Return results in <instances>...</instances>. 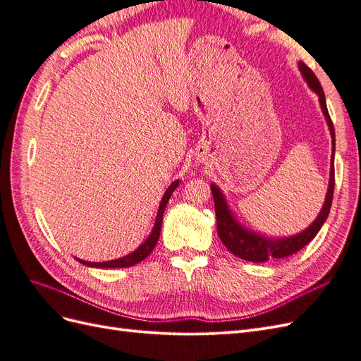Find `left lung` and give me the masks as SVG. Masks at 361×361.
I'll list each match as a JSON object with an SVG mask.
<instances>
[{"label": "left lung", "instance_id": "left-lung-1", "mask_svg": "<svg viewBox=\"0 0 361 361\" xmlns=\"http://www.w3.org/2000/svg\"><path fill=\"white\" fill-rule=\"evenodd\" d=\"M298 68L302 73V78L307 81L310 89L319 96V104L322 108V113L325 116L326 123L330 128L331 134V143H333V152H331V169H330V183L329 191H326V197L324 202L322 209L319 215L316 216V220L302 231L301 233L289 236V238H280V239H268L262 235H257L251 231H247L241 224H239L235 216L232 215L231 209H228L227 202L224 199L223 192L215 183L211 185V192L214 195V204H215V215H216V231L218 236H220L221 243L226 245V248L233 253L235 256L241 257L248 262H267L269 257H288L293 253H297L304 245H307L312 239L318 235L321 231L322 224L325 223L326 216L330 214V207L333 202V192H334V149H336V137H334V126L331 122V117L326 110L325 94L321 87L319 80L316 78V75L312 72V69L304 64L302 61L298 63Z\"/></svg>", "mask_w": 361, "mask_h": 361}]
</instances>
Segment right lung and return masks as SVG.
Masks as SVG:
<instances>
[{"mask_svg": "<svg viewBox=\"0 0 361 361\" xmlns=\"http://www.w3.org/2000/svg\"><path fill=\"white\" fill-rule=\"evenodd\" d=\"M178 185H179V180H174L170 185V187L167 188L166 194H164V197H162V200L159 203V209H158V214H157L154 231H152V233L149 235V238L146 239V241L141 244L135 251H133V253L125 256V257H120V259H116V260H108V262H87V260H81V259H76V260H80L82 265L93 267V268H128V267L137 265L138 262L146 259L152 253V251H154V248H155V245L158 243L159 233H161V226H162L164 211H166V206L169 203L170 195L173 194L174 190H176Z\"/></svg>", "mask_w": 361, "mask_h": 361, "instance_id": "obj_1", "label": "right lung"}]
</instances>
